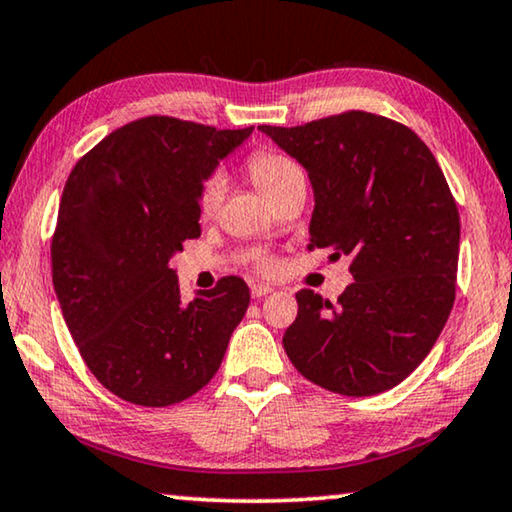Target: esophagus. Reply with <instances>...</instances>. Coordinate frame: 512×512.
Instances as JSON below:
<instances>
[{"instance_id": "esophagus-1", "label": "esophagus", "mask_w": 512, "mask_h": 512, "mask_svg": "<svg viewBox=\"0 0 512 512\" xmlns=\"http://www.w3.org/2000/svg\"><path fill=\"white\" fill-rule=\"evenodd\" d=\"M270 293H272V286H268V284H254V286H251V298H254V300H261Z\"/></svg>"}]
</instances>
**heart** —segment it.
<instances>
[{
  "label": "heart",
  "instance_id": "obj_1",
  "mask_svg": "<svg viewBox=\"0 0 512 512\" xmlns=\"http://www.w3.org/2000/svg\"><path fill=\"white\" fill-rule=\"evenodd\" d=\"M247 168H249L251 180H254L256 187L261 189V194L265 198H270L272 203L277 201L284 191L291 189L293 184L305 182V173H302V168L295 164L291 157H286V154H279V152H270V150L254 152L247 161ZM224 191H226L224 175L221 173L207 175L201 184V191H198V212H201L203 217H212V214L219 210L221 201H224ZM263 268L268 270L270 265H263Z\"/></svg>",
  "mask_w": 512,
  "mask_h": 512
}]
</instances>
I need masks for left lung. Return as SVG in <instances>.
<instances>
[{"label":"left lung","instance_id":"1","mask_svg":"<svg viewBox=\"0 0 512 512\" xmlns=\"http://www.w3.org/2000/svg\"><path fill=\"white\" fill-rule=\"evenodd\" d=\"M307 168L309 249L351 256L353 284L295 295L286 355L311 383L348 397L402 383L439 339L455 302L459 212L443 170L409 127L348 110L302 127H258Z\"/></svg>","mask_w":512,"mask_h":512}]
</instances>
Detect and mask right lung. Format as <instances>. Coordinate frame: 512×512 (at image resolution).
Wrapping results in <instances>:
<instances>
[{"instance_id":"right-lung-1","label":"right lung","mask_w":512,"mask_h":512,"mask_svg":"<svg viewBox=\"0 0 512 512\" xmlns=\"http://www.w3.org/2000/svg\"><path fill=\"white\" fill-rule=\"evenodd\" d=\"M251 131L140 117L94 145L64 184L50 244L59 307L90 372L131 404L196 395L249 307L240 277L184 305L168 261L201 235L203 180Z\"/></svg>"}]
</instances>
